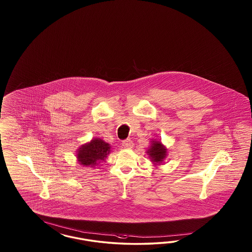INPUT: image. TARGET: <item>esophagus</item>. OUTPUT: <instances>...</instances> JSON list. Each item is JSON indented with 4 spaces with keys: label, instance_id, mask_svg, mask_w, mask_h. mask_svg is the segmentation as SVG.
Masks as SVG:
<instances>
[{
    "label": "esophagus",
    "instance_id": "obj_1",
    "mask_svg": "<svg viewBox=\"0 0 252 252\" xmlns=\"http://www.w3.org/2000/svg\"><path fill=\"white\" fill-rule=\"evenodd\" d=\"M122 145L125 149H133L134 143H133V141L130 138H127V139L123 141Z\"/></svg>",
    "mask_w": 252,
    "mask_h": 252
}]
</instances>
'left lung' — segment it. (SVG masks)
Returning a JSON list of instances; mask_svg holds the SVG:
<instances>
[{
  "label": "left lung",
  "mask_w": 252,
  "mask_h": 252,
  "mask_svg": "<svg viewBox=\"0 0 252 252\" xmlns=\"http://www.w3.org/2000/svg\"><path fill=\"white\" fill-rule=\"evenodd\" d=\"M166 153H167V149L162 145L161 142L156 141V140L152 141V145L147 152L150 159L155 165L162 163V161L166 157Z\"/></svg>",
  "instance_id": "1"
}]
</instances>
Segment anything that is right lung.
<instances>
[{"instance_id": "right-lung-1", "label": "right lung", "mask_w": 252, "mask_h": 252, "mask_svg": "<svg viewBox=\"0 0 252 252\" xmlns=\"http://www.w3.org/2000/svg\"><path fill=\"white\" fill-rule=\"evenodd\" d=\"M111 146L100 138H93L78 149L76 158L80 164L94 167L99 162L105 160L111 152Z\"/></svg>"}]
</instances>
